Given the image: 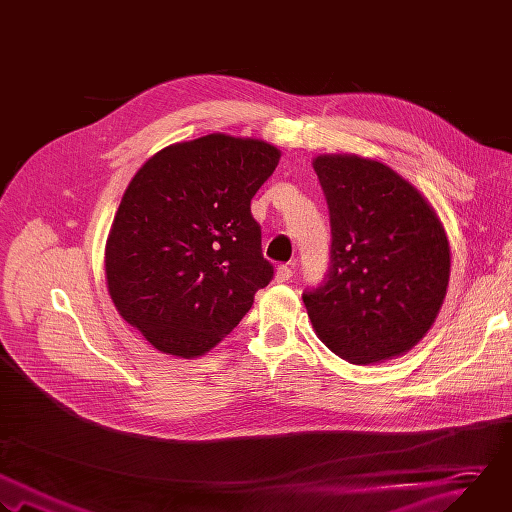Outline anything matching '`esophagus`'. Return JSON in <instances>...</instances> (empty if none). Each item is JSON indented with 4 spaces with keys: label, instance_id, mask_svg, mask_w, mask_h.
Wrapping results in <instances>:
<instances>
[{
    "label": "esophagus",
    "instance_id": "1",
    "mask_svg": "<svg viewBox=\"0 0 512 512\" xmlns=\"http://www.w3.org/2000/svg\"><path fill=\"white\" fill-rule=\"evenodd\" d=\"M292 276H294L292 266H288V264L278 266V270H276V282H288V280H292Z\"/></svg>",
    "mask_w": 512,
    "mask_h": 512
}]
</instances>
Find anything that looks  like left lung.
Here are the masks:
<instances>
[{
  "label": "left lung",
  "mask_w": 512,
  "mask_h": 512,
  "mask_svg": "<svg viewBox=\"0 0 512 512\" xmlns=\"http://www.w3.org/2000/svg\"><path fill=\"white\" fill-rule=\"evenodd\" d=\"M330 216V266L302 300L320 340L352 364L410 350L446 296L450 248L420 192L388 166L318 156Z\"/></svg>",
  "instance_id": "8db88e82"
}]
</instances>
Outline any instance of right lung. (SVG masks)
<instances>
[{
	"label": "right lung",
	"instance_id": "add662e5",
	"mask_svg": "<svg viewBox=\"0 0 512 512\" xmlns=\"http://www.w3.org/2000/svg\"><path fill=\"white\" fill-rule=\"evenodd\" d=\"M280 152L210 134L152 156L132 178L106 246L110 296L158 350L214 348L274 278L250 200Z\"/></svg>",
	"mask_w": 512,
	"mask_h": 512
}]
</instances>
